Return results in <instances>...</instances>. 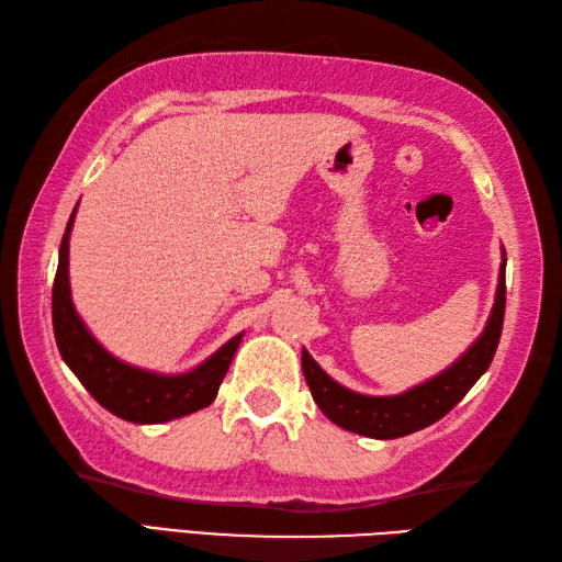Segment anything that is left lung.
I'll return each instance as SVG.
<instances>
[{"mask_svg": "<svg viewBox=\"0 0 562 562\" xmlns=\"http://www.w3.org/2000/svg\"><path fill=\"white\" fill-rule=\"evenodd\" d=\"M505 266L507 258H503V266H499L495 306L481 338L445 372L420 386L398 393V396H362V393L345 389L338 381H333L316 364L314 357L304 350L302 369L321 413L338 427L348 429V432L372 439L405 437L445 417L471 391L475 381L485 374V369L491 367L495 357L505 321Z\"/></svg>", "mask_w": 562, "mask_h": 562, "instance_id": "obj_1", "label": "left lung"}]
</instances>
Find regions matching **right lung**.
<instances>
[{"label": "right lung", "mask_w": 562, "mask_h": 562, "mask_svg": "<svg viewBox=\"0 0 562 562\" xmlns=\"http://www.w3.org/2000/svg\"><path fill=\"white\" fill-rule=\"evenodd\" d=\"M75 212L59 244V262L53 284V328L59 355L71 372L105 411L127 423L154 425L183 417L217 398L222 379L229 372L234 352L244 333L214 352L210 360L186 374H154L147 369L130 367L105 352L79 318L69 294V232Z\"/></svg>", "instance_id": "obj_1"}]
</instances>
